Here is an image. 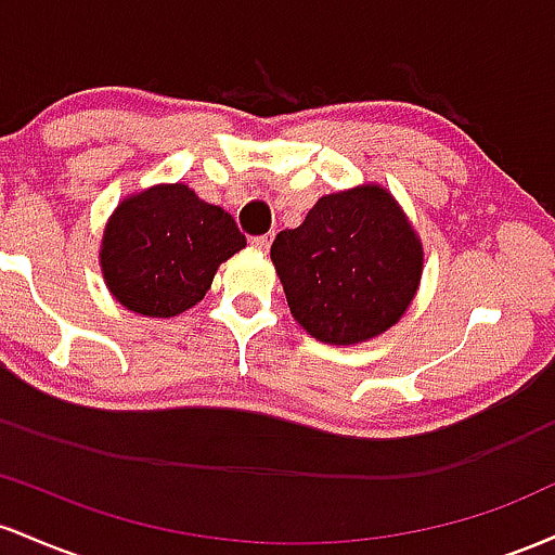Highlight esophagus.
<instances>
[{"label":"esophagus","instance_id":"obj_1","mask_svg":"<svg viewBox=\"0 0 555 555\" xmlns=\"http://www.w3.org/2000/svg\"><path fill=\"white\" fill-rule=\"evenodd\" d=\"M270 244H272V233L254 235V238H251V246H257L259 251H267V248H270Z\"/></svg>","mask_w":555,"mask_h":555}]
</instances>
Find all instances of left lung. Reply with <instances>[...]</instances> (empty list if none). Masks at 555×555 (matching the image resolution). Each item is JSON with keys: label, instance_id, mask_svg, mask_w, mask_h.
I'll list each match as a JSON object with an SVG mask.
<instances>
[{"label": "left lung", "instance_id": "8db88e82", "mask_svg": "<svg viewBox=\"0 0 555 555\" xmlns=\"http://www.w3.org/2000/svg\"><path fill=\"white\" fill-rule=\"evenodd\" d=\"M270 257L298 325L333 346L396 325L422 275L420 238L379 185L322 196L301 225L280 230Z\"/></svg>", "mask_w": 555, "mask_h": 555}]
</instances>
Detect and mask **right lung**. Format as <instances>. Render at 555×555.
<instances>
[{
  "label": "right lung",
  "mask_w": 555,
  "mask_h": 555,
  "mask_svg": "<svg viewBox=\"0 0 555 555\" xmlns=\"http://www.w3.org/2000/svg\"><path fill=\"white\" fill-rule=\"evenodd\" d=\"M246 246L225 209L189 185H154L112 215L102 270L112 296L146 317H176L209 291L217 267Z\"/></svg>",
  "instance_id": "right-lung-1"
}]
</instances>
